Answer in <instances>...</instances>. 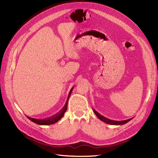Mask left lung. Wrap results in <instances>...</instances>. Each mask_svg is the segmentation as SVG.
<instances>
[{
    "mask_svg": "<svg viewBox=\"0 0 158 158\" xmlns=\"http://www.w3.org/2000/svg\"><path fill=\"white\" fill-rule=\"evenodd\" d=\"M94 114H96V115L97 116V118L100 119L101 121H102L104 122H105L106 123H108V124H110V125H123V124H125L127 123V122H129V121H131L132 119V118L131 119H129L127 120H124V121H114V120H111L110 119H108L105 118V117H104L103 115H100L99 113H98L97 111H96V110H93Z\"/></svg>",
    "mask_w": 158,
    "mask_h": 158,
    "instance_id": "obj_1",
    "label": "left lung"
}]
</instances>
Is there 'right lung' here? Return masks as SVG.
I'll list each match as a JSON object with an SVG mask.
<instances>
[{"mask_svg":"<svg viewBox=\"0 0 158 158\" xmlns=\"http://www.w3.org/2000/svg\"><path fill=\"white\" fill-rule=\"evenodd\" d=\"M72 90H73V88L71 89V90H70V92H69V95H68V99H67V101H66V102H65L64 106L63 107V108L61 110L59 111V112L57 113L56 114H55L53 116L50 117V118H47V119H35V118H30V117L27 116V118L29 120H31V121L34 122V123H37L38 125H52V124L56 123V122H58L60 119H61V118H62V117L64 115V114H65V112L66 111V110H67L68 100H69V96L71 95V93H72Z\"/></svg>","mask_w":158,"mask_h":158,"instance_id":"add662e5","label":"right lung"}]
</instances>
